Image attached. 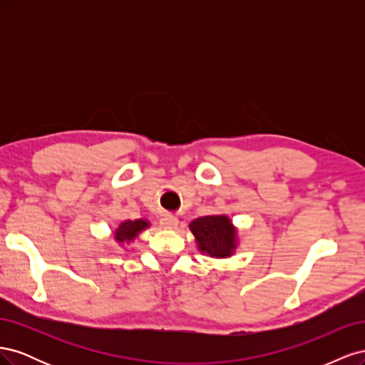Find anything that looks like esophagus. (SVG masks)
<instances>
[{"label": "esophagus", "instance_id": "34e87169", "mask_svg": "<svg viewBox=\"0 0 365 365\" xmlns=\"http://www.w3.org/2000/svg\"><path fill=\"white\" fill-rule=\"evenodd\" d=\"M180 220L176 216H164L161 220H160V225L161 228L164 230H175L176 227H178Z\"/></svg>", "mask_w": 365, "mask_h": 365}]
</instances>
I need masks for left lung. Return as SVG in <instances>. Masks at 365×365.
Listing matches in <instances>:
<instances>
[{"mask_svg":"<svg viewBox=\"0 0 365 365\" xmlns=\"http://www.w3.org/2000/svg\"><path fill=\"white\" fill-rule=\"evenodd\" d=\"M196 247L205 256L228 259L237 248V228L227 215H210L192 220L189 225Z\"/></svg>","mask_w":365,"mask_h":365,"instance_id":"8db88e82","label":"left lung"}]
</instances>
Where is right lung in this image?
<instances>
[{"label": "right lung", "mask_w": 365, "mask_h": 365, "mask_svg": "<svg viewBox=\"0 0 365 365\" xmlns=\"http://www.w3.org/2000/svg\"><path fill=\"white\" fill-rule=\"evenodd\" d=\"M150 227V222L148 219H135V220H123L118 225L114 233V240L118 245L130 244L132 240H135L141 231H145Z\"/></svg>", "instance_id": "1"}]
</instances>
